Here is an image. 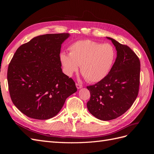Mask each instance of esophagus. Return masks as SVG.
<instances>
[{
    "instance_id": "34e87169",
    "label": "esophagus",
    "mask_w": 154,
    "mask_h": 154,
    "mask_svg": "<svg viewBox=\"0 0 154 154\" xmlns=\"http://www.w3.org/2000/svg\"><path fill=\"white\" fill-rule=\"evenodd\" d=\"M76 87H77V88H81L82 87H83V85H82V84H80V83H76Z\"/></svg>"
}]
</instances>
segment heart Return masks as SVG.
<instances>
[{"mask_svg":"<svg viewBox=\"0 0 154 154\" xmlns=\"http://www.w3.org/2000/svg\"><path fill=\"white\" fill-rule=\"evenodd\" d=\"M69 54L60 55L64 72L71 76L78 70L86 80L92 83L98 82L107 75L115 58V51L109 44L96 42L91 40H79L69 48Z\"/></svg>","mask_w":154,"mask_h":154,"instance_id":"1","label":"heart"}]
</instances>
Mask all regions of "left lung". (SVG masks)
<instances>
[{"instance_id": "1", "label": "left lung", "mask_w": 154, "mask_h": 154, "mask_svg": "<svg viewBox=\"0 0 154 154\" xmlns=\"http://www.w3.org/2000/svg\"><path fill=\"white\" fill-rule=\"evenodd\" d=\"M107 38L115 45L117 58L103 80L87 87L91 94L87 109L94 117L103 121L117 118L131 107L140 83V61L136 54L128 45Z\"/></svg>"}]
</instances>
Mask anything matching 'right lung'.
<instances>
[{
  "label": "right lung",
  "mask_w": 154,
  "mask_h": 154,
  "mask_svg": "<svg viewBox=\"0 0 154 154\" xmlns=\"http://www.w3.org/2000/svg\"><path fill=\"white\" fill-rule=\"evenodd\" d=\"M63 32L36 36L18 48L9 64L8 83L11 101L27 117L48 119L57 115L67 97L76 92L75 82L62 72Z\"/></svg>",
  "instance_id": "add662e5"
}]
</instances>
